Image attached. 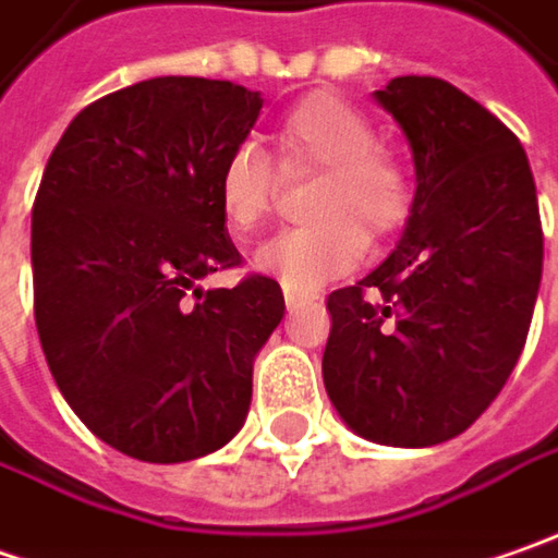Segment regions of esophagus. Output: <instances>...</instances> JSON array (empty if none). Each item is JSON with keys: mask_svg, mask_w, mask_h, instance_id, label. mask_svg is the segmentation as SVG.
<instances>
[{"mask_svg": "<svg viewBox=\"0 0 558 558\" xmlns=\"http://www.w3.org/2000/svg\"><path fill=\"white\" fill-rule=\"evenodd\" d=\"M283 303H287V308H296V305L308 303V293H300L293 287H283Z\"/></svg>", "mask_w": 558, "mask_h": 558, "instance_id": "esophagus-1", "label": "esophagus"}]
</instances>
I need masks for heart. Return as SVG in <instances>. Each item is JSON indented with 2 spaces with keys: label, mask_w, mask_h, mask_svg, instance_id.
I'll return each instance as SVG.
<instances>
[{
  "label": "heart",
  "mask_w": 558,
  "mask_h": 558,
  "mask_svg": "<svg viewBox=\"0 0 558 558\" xmlns=\"http://www.w3.org/2000/svg\"><path fill=\"white\" fill-rule=\"evenodd\" d=\"M275 146L283 171H322L312 190L315 221L283 228L258 246L255 265L296 290L350 271L368 246L405 225L412 181L400 158L377 146L375 124L333 93H312L278 121ZM278 171L243 143L218 174V206L236 236L255 231L271 211Z\"/></svg>",
  "instance_id": "heart-1"
}]
</instances>
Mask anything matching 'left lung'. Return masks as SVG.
<instances>
[{
  "mask_svg": "<svg viewBox=\"0 0 558 558\" xmlns=\"http://www.w3.org/2000/svg\"><path fill=\"white\" fill-rule=\"evenodd\" d=\"M375 99L415 158L400 246L327 296L322 375L365 440L434 447L472 427L519 362L544 271L537 186L519 136L440 77Z\"/></svg>",
  "mask_w": 558,
  "mask_h": 558,
  "instance_id": "obj_1",
  "label": "left lung"
}]
</instances>
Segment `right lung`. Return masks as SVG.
<instances>
[{
  "label": "right lung",
  "mask_w": 558,
  "mask_h": 558,
  "mask_svg": "<svg viewBox=\"0 0 558 558\" xmlns=\"http://www.w3.org/2000/svg\"><path fill=\"white\" fill-rule=\"evenodd\" d=\"M258 109L231 81L153 77L89 102L46 161L31 225L39 343L74 415L140 462L225 447L283 318L275 278L196 287L240 265L218 174Z\"/></svg>",
  "instance_id": "1"
}]
</instances>
